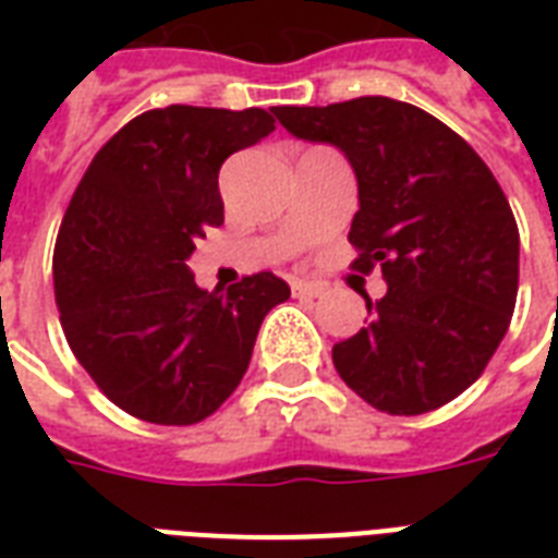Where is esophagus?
<instances>
[{"label":"esophagus","mask_w":558,"mask_h":558,"mask_svg":"<svg viewBox=\"0 0 558 558\" xmlns=\"http://www.w3.org/2000/svg\"><path fill=\"white\" fill-rule=\"evenodd\" d=\"M292 295L318 298V295H324V287L322 283H315V280H292Z\"/></svg>","instance_id":"1"}]
</instances>
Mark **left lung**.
<instances>
[{
  "label": "left lung",
  "instance_id": "8db88e82",
  "mask_svg": "<svg viewBox=\"0 0 558 558\" xmlns=\"http://www.w3.org/2000/svg\"><path fill=\"white\" fill-rule=\"evenodd\" d=\"M289 133L336 144L359 179L350 269L388 280L332 365L367 405L414 416L484 373L519 295V226L498 179L451 126L405 100L275 107Z\"/></svg>",
  "mask_w": 558,
  "mask_h": 558
}]
</instances>
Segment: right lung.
<instances>
[{"instance_id":"obj_1","label":"right lung","mask_w":558,"mask_h":558,"mask_svg":"<svg viewBox=\"0 0 558 558\" xmlns=\"http://www.w3.org/2000/svg\"><path fill=\"white\" fill-rule=\"evenodd\" d=\"M275 130L266 109L173 104L124 124L92 159L54 245L65 341L107 399L156 425H193L226 402L289 287L271 271L196 287L193 240L222 222L219 168Z\"/></svg>"}]
</instances>
